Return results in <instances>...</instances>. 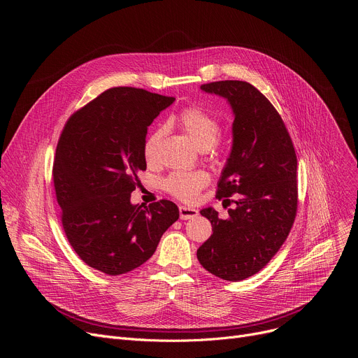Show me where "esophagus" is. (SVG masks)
Here are the masks:
<instances>
[{"mask_svg":"<svg viewBox=\"0 0 358 358\" xmlns=\"http://www.w3.org/2000/svg\"><path fill=\"white\" fill-rule=\"evenodd\" d=\"M198 215V211L195 208L191 207H185V206H180V218L187 221V220H192Z\"/></svg>","mask_w":358,"mask_h":358,"instance_id":"1","label":"esophagus"}]
</instances>
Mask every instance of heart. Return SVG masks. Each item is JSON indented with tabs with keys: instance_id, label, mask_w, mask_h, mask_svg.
<instances>
[{
	"instance_id": "obj_1",
	"label": "heart",
	"mask_w": 358,
	"mask_h": 358,
	"mask_svg": "<svg viewBox=\"0 0 358 358\" xmlns=\"http://www.w3.org/2000/svg\"><path fill=\"white\" fill-rule=\"evenodd\" d=\"M180 127L191 137L199 148H210L221 134V123L211 113L199 108H187L177 116ZM166 136V127L159 126L147 136L143 147L147 163H155L159 157V147ZM210 182V176L203 170L174 171L163 181V188L184 202L196 199L199 191Z\"/></svg>"
}]
</instances>
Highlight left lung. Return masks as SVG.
Wrapping results in <instances>:
<instances>
[{
  "mask_svg": "<svg viewBox=\"0 0 358 358\" xmlns=\"http://www.w3.org/2000/svg\"><path fill=\"white\" fill-rule=\"evenodd\" d=\"M201 89L225 97L234 112L232 148L217 198L235 195V207L227 220L213 208L201 210L213 235L198 248L196 258L210 273L239 282L264 269L292 229L297 159L280 115L253 85L220 80Z\"/></svg>",
  "mask_w": 358,
  "mask_h": 358,
  "instance_id": "obj_1",
  "label": "left lung"
}]
</instances>
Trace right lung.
<instances>
[{
  "label": "right lung",
  "instance_id": "1",
  "mask_svg": "<svg viewBox=\"0 0 358 358\" xmlns=\"http://www.w3.org/2000/svg\"><path fill=\"white\" fill-rule=\"evenodd\" d=\"M176 99L136 87H112L66 122L59 137L54 185L66 238L90 268L127 273L156 252L178 220L174 202L133 206L137 173L145 170L147 129Z\"/></svg>",
  "mask_w": 358,
  "mask_h": 358
}]
</instances>
